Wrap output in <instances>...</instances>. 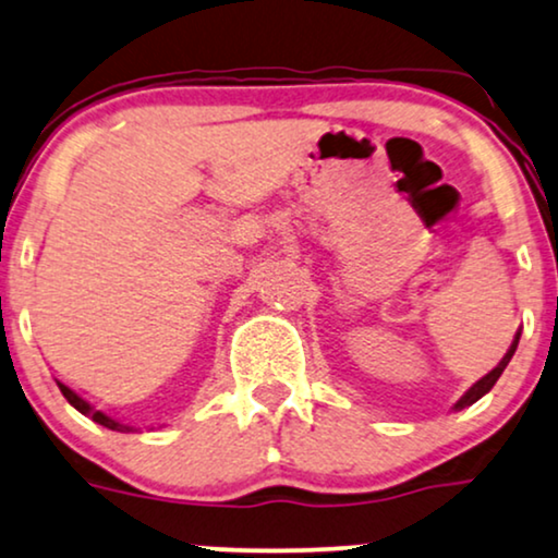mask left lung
<instances>
[{"label": "left lung", "mask_w": 558, "mask_h": 558, "mask_svg": "<svg viewBox=\"0 0 558 558\" xmlns=\"http://www.w3.org/2000/svg\"><path fill=\"white\" fill-rule=\"evenodd\" d=\"M518 342H520V331H518V335H514V340H512V344H510V350H507V352H505V357H502V361H499V365H497V368H495V371H489V373H486V376H484L482 380H476V384H474V386H471V389H469L466 393H463V397H461V399H458V401H456V407H453V409H466V407H471V404H474V401H478V399H482V397H484V393H489V391H492V386H495V384H497V378H499V376H502V371L507 368V363H510V361H512L514 350H518Z\"/></svg>", "instance_id": "1"}]
</instances>
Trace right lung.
<instances>
[{
    "instance_id": "obj_1",
    "label": "right lung",
    "mask_w": 558,
    "mask_h": 558,
    "mask_svg": "<svg viewBox=\"0 0 558 558\" xmlns=\"http://www.w3.org/2000/svg\"><path fill=\"white\" fill-rule=\"evenodd\" d=\"M56 384H59V389H61V393L63 397H66V401L69 404H72L76 412H82V414H87V417H92L97 422V425H102V427H108V429H118V433H133V427L131 425H123V422H118V420H112V417H108V414L105 412H100V409H95L89 404L87 399H82L80 393L76 391H72L69 389L66 384H61V380H56Z\"/></svg>"
}]
</instances>
